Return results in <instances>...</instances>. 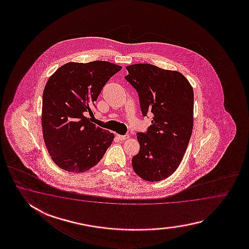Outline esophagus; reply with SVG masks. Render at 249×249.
<instances>
[{"mask_svg": "<svg viewBox=\"0 0 249 249\" xmlns=\"http://www.w3.org/2000/svg\"><path fill=\"white\" fill-rule=\"evenodd\" d=\"M117 138L119 139V140H121V141H124V140H127L128 138H129V135L128 134H125V135H117Z\"/></svg>", "mask_w": 249, "mask_h": 249, "instance_id": "34e87169", "label": "esophagus"}]
</instances>
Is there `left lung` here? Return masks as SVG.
I'll return each instance as SVG.
<instances>
[{
    "instance_id": "left-lung-1",
    "label": "left lung",
    "mask_w": 249,
    "mask_h": 249,
    "mask_svg": "<svg viewBox=\"0 0 249 249\" xmlns=\"http://www.w3.org/2000/svg\"><path fill=\"white\" fill-rule=\"evenodd\" d=\"M126 69L124 78L137 90L143 117H153L147 132L137 133L140 151L132 158V168L143 180H164L179 166L191 139L193 89L177 71L150 64Z\"/></svg>"
}]
</instances>
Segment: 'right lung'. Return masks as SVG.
Here are the masks:
<instances>
[{"mask_svg":"<svg viewBox=\"0 0 249 249\" xmlns=\"http://www.w3.org/2000/svg\"><path fill=\"white\" fill-rule=\"evenodd\" d=\"M121 66L96 60L69 62L49 78L42 94L43 140L53 162L61 169L82 173L98 164L114 133L90 122L94 102Z\"/></svg>","mask_w":249,"mask_h":249,"instance_id":"obj_1","label":"right lung"}]
</instances>
